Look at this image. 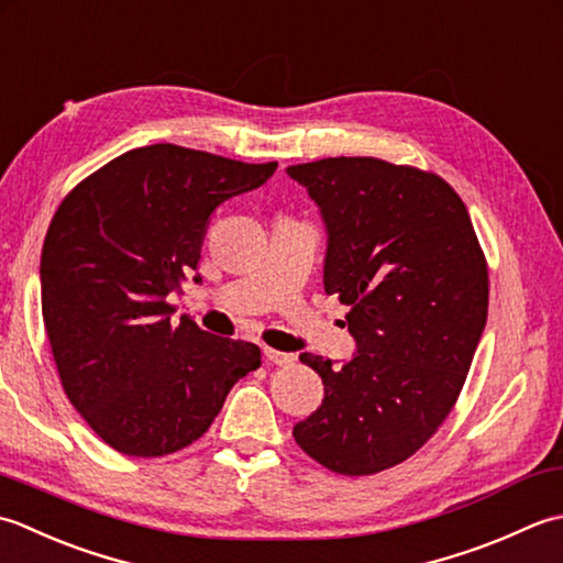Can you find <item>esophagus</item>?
I'll return each instance as SVG.
<instances>
[{
	"label": "esophagus",
	"instance_id": "34e87169",
	"mask_svg": "<svg viewBox=\"0 0 563 563\" xmlns=\"http://www.w3.org/2000/svg\"><path fill=\"white\" fill-rule=\"evenodd\" d=\"M262 352H265V360L272 362V364L286 366V364H294L296 362V357H294V354H289V352H277V350H272V347H265Z\"/></svg>",
	"mask_w": 563,
	"mask_h": 563
}]
</instances>
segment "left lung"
<instances>
[{"label":"left lung","mask_w":563,"mask_h":563,"mask_svg":"<svg viewBox=\"0 0 563 563\" xmlns=\"http://www.w3.org/2000/svg\"><path fill=\"white\" fill-rule=\"evenodd\" d=\"M328 231L325 294L350 306V362L303 352L325 398L294 440L335 474L416 454L450 416L488 316V265L459 194L434 172L378 157L286 167Z\"/></svg>","instance_id":"obj_1"}]
</instances>
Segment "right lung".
I'll list each match as a JSON object with an SVG mask.
<instances>
[{"instance_id": "add662e5", "label": "right lung", "mask_w": 563, "mask_h": 563, "mask_svg": "<svg viewBox=\"0 0 563 563\" xmlns=\"http://www.w3.org/2000/svg\"><path fill=\"white\" fill-rule=\"evenodd\" d=\"M274 169L157 143L113 157L57 206L41 252L43 323L67 398L117 452L185 450L260 366L252 342L187 316L172 323L169 296L197 269L211 213Z\"/></svg>"}]
</instances>
